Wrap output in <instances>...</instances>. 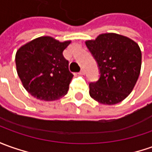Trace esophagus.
Returning a JSON list of instances; mask_svg holds the SVG:
<instances>
[{"instance_id":"34e87169","label":"esophagus","mask_w":152,"mask_h":152,"mask_svg":"<svg viewBox=\"0 0 152 152\" xmlns=\"http://www.w3.org/2000/svg\"><path fill=\"white\" fill-rule=\"evenodd\" d=\"M80 75H85V70H81L80 72H79Z\"/></svg>"}]
</instances>
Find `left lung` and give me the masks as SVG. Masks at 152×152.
Masks as SVG:
<instances>
[{
    "label": "left lung",
    "mask_w": 152,
    "mask_h": 152,
    "mask_svg": "<svg viewBox=\"0 0 152 152\" xmlns=\"http://www.w3.org/2000/svg\"><path fill=\"white\" fill-rule=\"evenodd\" d=\"M85 43L101 73L99 80L89 85L91 97L103 105L122 102L132 91L141 72L140 46L116 33H103Z\"/></svg>",
    "instance_id": "obj_1"
}]
</instances>
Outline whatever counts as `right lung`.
Wrapping results in <instances>:
<instances>
[{
	"label": "right lung",
	"mask_w": 152,
	"mask_h": 152,
	"mask_svg": "<svg viewBox=\"0 0 152 152\" xmlns=\"http://www.w3.org/2000/svg\"><path fill=\"white\" fill-rule=\"evenodd\" d=\"M71 42L40 37L17 50L16 72L24 88L32 96L50 102L67 94L73 75L62 53Z\"/></svg>",
	"instance_id": "obj_1"
}]
</instances>
